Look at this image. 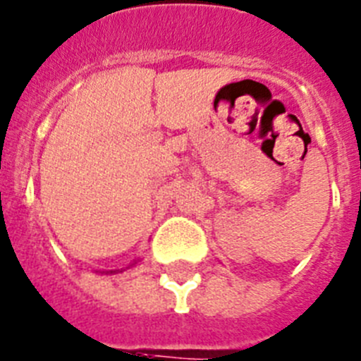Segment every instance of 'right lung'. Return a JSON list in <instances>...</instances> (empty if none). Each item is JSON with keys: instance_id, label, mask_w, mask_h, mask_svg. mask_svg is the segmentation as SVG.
<instances>
[{"instance_id": "1", "label": "right lung", "mask_w": 361, "mask_h": 361, "mask_svg": "<svg viewBox=\"0 0 361 361\" xmlns=\"http://www.w3.org/2000/svg\"><path fill=\"white\" fill-rule=\"evenodd\" d=\"M132 264H135V261H134V263L128 264V267H132ZM128 267H127V269H128ZM116 272H120V270H111V274H116ZM121 272H123V269H121Z\"/></svg>"}]
</instances>
